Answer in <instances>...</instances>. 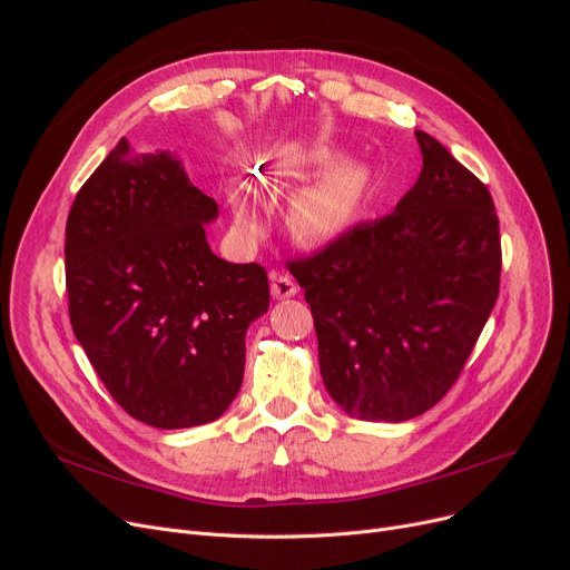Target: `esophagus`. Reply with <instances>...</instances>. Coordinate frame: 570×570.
Instances as JSON below:
<instances>
[{"mask_svg": "<svg viewBox=\"0 0 570 570\" xmlns=\"http://www.w3.org/2000/svg\"><path fill=\"white\" fill-rule=\"evenodd\" d=\"M269 293H273L277 301H286V297L297 295V284L286 275H277L273 277V284H269Z\"/></svg>", "mask_w": 570, "mask_h": 570, "instance_id": "obj_1", "label": "esophagus"}]
</instances>
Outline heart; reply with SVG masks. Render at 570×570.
<instances>
[{
    "mask_svg": "<svg viewBox=\"0 0 570 570\" xmlns=\"http://www.w3.org/2000/svg\"><path fill=\"white\" fill-rule=\"evenodd\" d=\"M331 163V153H318L314 157L316 168H325ZM370 185L372 170L367 164L357 159L337 161L291 200V233L305 245L335 243L361 215ZM228 205L235 224L245 233L258 235L263 230V219L245 187H230Z\"/></svg>",
    "mask_w": 570,
    "mask_h": 570,
    "instance_id": "b5f03b06",
    "label": "heart"
}]
</instances>
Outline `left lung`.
I'll list each match as a JSON object with an SVG mask.
<instances>
[{"instance_id": "left-lung-1", "label": "left lung", "mask_w": 570, "mask_h": 570, "mask_svg": "<svg viewBox=\"0 0 570 570\" xmlns=\"http://www.w3.org/2000/svg\"><path fill=\"white\" fill-rule=\"evenodd\" d=\"M423 170L395 213L288 263L305 288L325 391L348 415L402 423L458 381L499 295L488 187L425 131Z\"/></svg>"}]
</instances>
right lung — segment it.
Instances as JSON below:
<instances>
[{
  "instance_id": "right-lung-1",
  "label": "right lung",
  "mask_w": 570,
  "mask_h": 570,
  "mask_svg": "<svg viewBox=\"0 0 570 570\" xmlns=\"http://www.w3.org/2000/svg\"><path fill=\"white\" fill-rule=\"evenodd\" d=\"M219 217L175 153L119 140L67 219L76 340L112 400L159 430L213 423L239 393L245 335L269 307L265 269L213 254Z\"/></svg>"
}]
</instances>
